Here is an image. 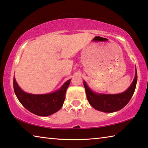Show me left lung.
I'll return each mask as SVG.
<instances>
[{
	"label": "left lung",
	"instance_id": "1",
	"mask_svg": "<svg viewBox=\"0 0 148 148\" xmlns=\"http://www.w3.org/2000/svg\"><path fill=\"white\" fill-rule=\"evenodd\" d=\"M137 82V71L135 66V75L133 82L124 92L114 95L96 92L88 87L84 80V85L88 103L93 108L103 112H114L123 108L128 103L135 92Z\"/></svg>",
	"mask_w": 148,
	"mask_h": 148
}]
</instances>
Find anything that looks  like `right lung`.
<instances>
[{"mask_svg":"<svg viewBox=\"0 0 148 148\" xmlns=\"http://www.w3.org/2000/svg\"><path fill=\"white\" fill-rule=\"evenodd\" d=\"M71 81V79L67 80L54 92L36 95L21 89L13 76V89L18 101L28 111L38 116H48L58 112L62 107Z\"/></svg>","mask_w":148,"mask_h":148,"instance_id":"obj_1","label":"right lung"}]
</instances>
